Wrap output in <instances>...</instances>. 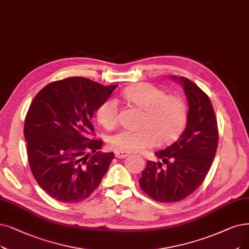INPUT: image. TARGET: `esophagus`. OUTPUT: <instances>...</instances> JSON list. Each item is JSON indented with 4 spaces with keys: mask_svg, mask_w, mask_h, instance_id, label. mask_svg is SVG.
<instances>
[{
    "mask_svg": "<svg viewBox=\"0 0 249 249\" xmlns=\"http://www.w3.org/2000/svg\"><path fill=\"white\" fill-rule=\"evenodd\" d=\"M114 154H115V156L117 157V158H125L126 156H128V152H125V151H115L114 152Z\"/></svg>",
    "mask_w": 249,
    "mask_h": 249,
    "instance_id": "34e87169",
    "label": "esophagus"
}]
</instances>
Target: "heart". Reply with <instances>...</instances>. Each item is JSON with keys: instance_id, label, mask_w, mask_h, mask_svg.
I'll use <instances>...</instances> for the list:
<instances>
[{"instance_id": "b5f03b06", "label": "heart", "mask_w": 249, "mask_h": 249, "mask_svg": "<svg viewBox=\"0 0 249 249\" xmlns=\"http://www.w3.org/2000/svg\"><path fill=\"white\" fill-rule=\"evenodd\" d=\"M123 97L144 111L140 131L122 130L108 138V145L118 151H142L154 147L158 141L170 144L181 136L187 124L188 106L181 96L167 95L151 84H140L125 89ZM99 124L110 130L118 121V105L114 99L103 101L96 110Z\"/></svg>"}]
</instances>
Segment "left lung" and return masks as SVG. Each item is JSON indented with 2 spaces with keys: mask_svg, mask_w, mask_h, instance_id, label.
<instances>
[{
  "mask_svg": "<svg viewBox=\"0 0 249 249\" xmlns=\"http://www.w3.org/2000/svg\"><path fill=\"white\" fill-rule=\"evenodd\" d=\"M178 81L189 104L186 127L173 145L155 153L165 167L161 162L148 160L139 181L148 196L165 203L185 199L202 184L218 142L216 117L210 98L190 79L181 76Z\"/></svg>",
  "mask_w": 249,
  "mask_h": 249,
  "instance_id": "obj_1",
  "label": "left lung"
}]
</instances>
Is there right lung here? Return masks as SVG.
<instances>
[{"mask_svg": "<svg viewBox=\"0 0 249 249\" xmlns=\"http://www.w3.org/2000/svg\"><path fill=\"white\" fill-rule=\"evenodd\" d=\"M117 85L72 76L44 87L24 122L28 163L36 181L54 199L82 202L100 185L114 158L92 139V116Z\"/></svg>", "mask_w": 249, "mask_h": 249, "instance_id": "add662e5", "label": "right lung"}]
</instances>
